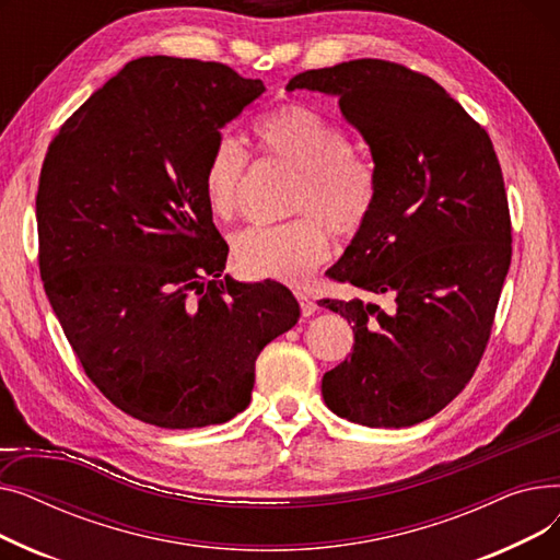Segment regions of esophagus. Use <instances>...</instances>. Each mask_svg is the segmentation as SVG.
<instances>
[{
	"instance_id": "34e87169",
	"label": "esophagus",
	"mask_w": 560,
	"mask_h": 560,
	"mask_svg": "<svg viewBox=\"0 0 560 560\" xmlns=\"http://www.w3.org/2000/svg\"><path fill=\"white\" fill-rule=\"evenodd\" d=\"M298 302L302 306V315L304 317H308V315H313L317 311V304L306 295V292H298Z\"/></svg>"
}]
</instances>
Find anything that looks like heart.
<instances>
[{
    "instance_id": "b5f03b06",
    "label": "heart",
    "mask_w": 560,
    "mask_h": 560,
    "mask_svg": "<svg viewBox=\"0 0 560 560\" xmlns=\"http://www.w3.org/2000/svg\"><path fill=\"white\" fill-rule=\"evenodd\" d=\"M254 133L265 154L300 174L290 201V213L300 218L238 233L233 258L254 279L300 283L331 256L327 225L338 235L361 231L376 199L374 172L354 156L349 133L306 104L265 113ZM247 172L243 142L220 136L203 167V197L215 218L231 220L238 213Z\"/></svg>"
}]
</instances>
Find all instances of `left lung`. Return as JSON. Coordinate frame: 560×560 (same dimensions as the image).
<instances>
[{
    "mask_svg": "<svg viewBox=\"0 0 560 560\" xmlns=\"http://www.w3.org/2000/svg\"><path fill=\"white\" fill-rule=\"evenodd\" d=\"M336 95L368 140L376 199L329 279L395 298L319 300L354 329V351L322 378L336 416L410 427L472 378L511 265V213L486 129L431 77L357 58L288 81Z\"/></svg>",
    "mask_w": 560,
    "mask_h": 560,
    "instance_id": "8db88e82",
    "label": "left lung"
}]
</instances>
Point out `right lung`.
<instances>
[{"label":"right lung","instance_id":"1","mask_svg":"<svg viewBox=\"0 0 560 560\" xmlns=\"http://www.w3.org/2000/svg\"><path fill=\"white\" fill-rule=\"evenodd\" d=\"M265 91L224 63L142 56L58 129L36 195L49 304L88 378L161 429L247 408L260 349L300 304L224 277L229 247L203 197L220 129Z\"/></svg>","mask_w":560,"mask_h":560}]
</instances>
